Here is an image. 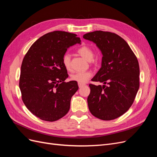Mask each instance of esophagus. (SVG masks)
<instances>
[{"label":"esophagus","instance_id":"1","mask_svg":"<svg viewBox=\"0 0 157 157\" xmlns=\"http://www.w3.org/2000/svg\"><path fill=\"white\" fill-rule=\"evenodd\" d=\"M84 84H80V83H78V87L79 88H81V87H82L83 86H84Z\"/></svg>","mask_w":157,"mask_h":157}]
</instances>
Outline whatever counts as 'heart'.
I'll return each instance as SVG.
<instances>
[{
	"label": "heart",
	"instance_id": "heart-1",
	"mask_svg": "<svg viewBox=\"0 0 157 157\" xmlns=\"http://www.w3.org/2000/svg\"><path fill=\"white\" fill-rule=\"evenodd\" d=\"M78 53L85 59L91 61L94 58V52L88 46H82L77 50ZM62 63L65 69H71V55L69 53L65 54L62 57ZM92 76L91 71H84V72L76 73L71 76V79L80 84L86 83L88 79Z\"/></svg>",
	"mask_w": 157,
	"mask_h": 157
}]
</instances>
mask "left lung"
I'll return each instance as SVG.
<instances>
[{
  "label": "left lung",
  "mask_w": 157,
  "mask_h": 157,
  "mask_svg": "<svg viewBox=\"0 0 157 157\" xmlns=\"http://www.w3.org/2000/svg\"><path fill=\"white\" fill-rule=\"evenodd\" d=\"M83 38L94 42L103 55L101 67L92 80L103 85L89 84V110L101 120L115 119L130 109L139 90L138 61L127 42L115 33L96 31Z\"/></svg>",
  "instance_id": "1"
}]
</instances>
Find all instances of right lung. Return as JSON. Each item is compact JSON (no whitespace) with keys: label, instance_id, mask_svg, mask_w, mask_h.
<instances>
[{"label":"right lung","instance_id":"obj_1","mask_svg":"<svg viewBox=\"0 0 157 157\" xmlns=\"http://www.w3.org/2000/svg\"><path fill=\"white\" fill-rule=\"evenodd\" d=\"M77 35L56 31L32 44L23 59L19 86L26 107L40 119L54 122L67 114L78 86L66 82L67 71L62 57L70 46L80 44Z\"/></svg>","mask_w":157,"mask_h":157}]
</instances>
